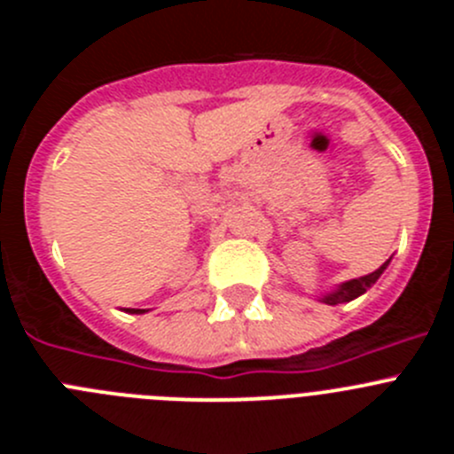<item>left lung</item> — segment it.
<instances>
[{"instance_id": "8db88e82", "label": "left lung", "mask_w": 454, "mask_h": 454, "mask_svg": "<svg viewBox=\"0 0 454 454\" xmlns=\"http://www.w3.org/2000/svg\"><path fill=\"white\" fill-rule=\"evenodd\" d=\"M391 262V259H388ZM388 262H384L382 266L377 268L375 272H371V275H364V277H356V279H348V282H340L339 286L332 288V291H327L325 295H320V302L325 304H343V302H350V300L359 298V295H364V293L368 291V288L372 286V284L382 277V272L387 270Z\"/></svg>"}]
</instances>
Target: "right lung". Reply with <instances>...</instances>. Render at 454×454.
Wrapping results in <instances>:
<instances>
[{
	"label": "right lung",
	"instance_id": "add662e5",
	"mask_svg": "<svg viewBox=\"0 0 454 454\" xmlns=\"http://www.w3.org/2000/svg\"><path fill=\"white\" fill-rule=\"evenodd\" d=\"M127 314H145L147 309H124Z\"/></svg>",
	"mask_w": 454,
	"mask_h": 454
}]
</instances>
